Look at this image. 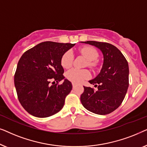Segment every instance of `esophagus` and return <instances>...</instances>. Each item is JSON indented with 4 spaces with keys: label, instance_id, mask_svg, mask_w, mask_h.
<instances>
[{
    "label": "esophagus",
    "instance_id": "esophagus-1",
    "mask_svg": "<svg viewBox=\"0 0 147 147\" xmlns=\"http://www.w3.org/2000/svg\"><path fill=\"white\" fill-rule=\"evenodd\" d=\"M72 86H73V88H75L76 86V84L75 83H72Z\"/></svg>",
    "mask_w": 147,
    "mask_h": 147
}]
</instances>
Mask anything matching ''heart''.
<instances>
[{"mask_svg":"<svg viewBox=\"0 0 147 147\" xmlns=\"http://www.w3.org/2000/svg\"><path fill=\"white\" fill-rule=\"evenodd\" d=\"M80 53L88 60L87 65L91 68H95L98 65V62L96 59L98 57V53L94 47L86 46L79 50ZM74 55L70 51H66L62 55L61 59V66L65 69H69L73 63ZM66 77L69 81L76 84H80L90 77V71L87 69L79 70L71 69L67 71Z\"/></svg>","mask_w":147,"mask_h":147,"instance_id":"1","label":"heart"}]
</instances>
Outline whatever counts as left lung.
Returning a JSON list of instances; mask_svg holds the SVG:
<instances>
[{
  "mask_svg": "<svg viewBox=\"0 0 147 147\" xmlns=\"http://www.w3.org/2000/svg\"><path fill=\"white\" fill-rule=\"evenodd\" d=\"M82 43L95 46L104 56L100 74L89 81L98 90L84 86V92L80 97L82 105L100 115L111 113L119 107L127 92L129 85L128 61L121 51L112 44L94 41Z\"/></svg>",
  "mask_w": 147,
  "mask_h": 147,
  "instance_id": "left-lung-1",
  "label": "left lung"
}]
</instances>
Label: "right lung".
Wrapping results in <instances>:
<instances>
[{
    "label": "right lung",
    "mask_w": 147,
    "mask_h": 147,
    "mask_svg": "<svg viewBox=\"0 0 147 147\" xmlns=\"http://www.w3.org/2000/svg\"><path fill=\"white\" fill-rule=\"evenodd\" d=\"M74 45L75 43L42 42L20 58L14 82L18 99L28 113L39 118L49 117L63 107L72 84L63 75L61 59ZM51 80L54 81L52 84H50ZM61 80L64 82L59 84Z\"/></svg>",
    "instance_id": "obj_1"
}]
</instances>
